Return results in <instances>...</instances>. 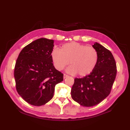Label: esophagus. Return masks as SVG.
<instances>
[{
	"instance_id": "esophagus-1",
	"label": "esophagus",
	"mask_w": 130,
	"mask_h": 130,
	"mask_svg": "<svg viewBox=\"0 0 130 130\" xmlns=\"http://www.w3.org/2000/svg\"><path fill=\"white\" fill-rule=\"evenodd\" d=\"M68 76H68V75H67V74H63V79L67 78H68Z\"/></svg>"
}]
</instances>
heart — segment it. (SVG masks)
Masks as SVG:
<instances>
[{"mask_svg": "<svg viewBox=\"0 0 130 130\" xmlns=\"http://www.w3.org/2000/svg\"><path fill=\"white\" fill-rule=\"evenodd\" d=\"M51 58L57 70H63L70 63L67 69L70 74L78 73L85 76L93 72L98 60V52L93 47L87 46L75 42L67 43L61 49L56 48L51 52Z\"/></svg>", "mask_w": 130, "mask_h": 130, "instance_id": "heart-1", "label": "heart"}]
</instances>
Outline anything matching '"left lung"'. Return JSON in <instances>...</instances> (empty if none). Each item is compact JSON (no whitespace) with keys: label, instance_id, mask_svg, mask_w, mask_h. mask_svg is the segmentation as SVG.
I'll return each instance as SVG.
<instances>
[{"label":"left lung","instance_id":"8db88e82","mask_svg":"<svg viewBox=\"0 0 130 130\" xmlns=\"http://www.w3.org/2000/svg\"><path fill=\"white\" fill-rule=\"evenodd\" d=\"M98 60L92 73L75 78L71 90L74 101L84 107H93L103 101L111 93L116 76V63L109 50L97 42L92 46Z\"/></svg>","mask_w":130,"mask_h":130}]
</instances>
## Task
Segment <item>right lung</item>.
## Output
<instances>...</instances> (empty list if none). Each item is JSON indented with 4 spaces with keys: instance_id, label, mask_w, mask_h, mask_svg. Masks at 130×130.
Returning <instances> with one entry per match:
<instances>
[{
    "instance_id": "right-lung-1",
    "label": "right lung",
    "mask_w": 130,
    "mask_h": 130,
    "mask_svg": "<svg viewBox=\"0 0 130 130\" xmlns=\"http://www.w3.org/2000/svg\"><path fill=\"white\" fill-rule=\"evenodd\" d=\"M54 41L37 39L24 47L14 68L18 93L35 106L45 104L54 96L55 85L63 80V74L55 68L51 58Z\"/></svg>"
}]
</instances>
